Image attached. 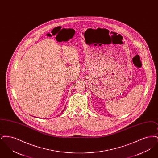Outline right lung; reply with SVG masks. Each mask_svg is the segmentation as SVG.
<instances>
[{"label":"right lung","instance_id":"add662e5","mask_svg":"<svg viewBox=\"0 0 158 158\" xmlns=\"http://www.w3.org/2000/svg\"><path fill=\"white\" fill-rule=\"evenodd\" d=\"M64 109H65V108H64ZM64 110H63V111H64Z\"/></svg>","mask_w":158,"mask_h":158}]
</instances>
